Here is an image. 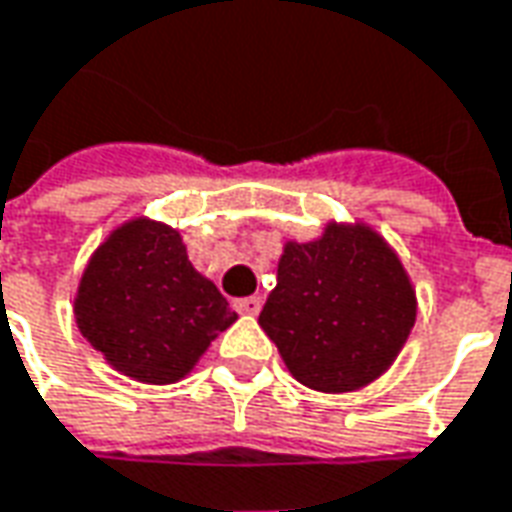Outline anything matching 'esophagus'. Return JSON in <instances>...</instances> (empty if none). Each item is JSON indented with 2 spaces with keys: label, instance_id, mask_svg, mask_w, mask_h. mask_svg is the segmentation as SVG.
I'll return each instance as SVG.
<instances>
[{
  "label": "esophagus",
  "instance_id": "obj_1",
  "mask_svg": "<svg viewBox=\"0 0 512 512\" xmlns=\"http://www.w3.org/2000/svg\"><path fill=\"white\" fill-rule=\"evenodd\" d=\"M234 308H237L239 314L256 317V314L262 311V300H259V297H239V300H234Z\"/></svg>",
  "mask_w": 512,
  "mask_h": 512
}]
</instances>
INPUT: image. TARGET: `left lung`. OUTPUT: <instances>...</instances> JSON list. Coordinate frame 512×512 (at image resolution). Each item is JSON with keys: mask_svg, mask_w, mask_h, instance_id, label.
I'll use <instances>...</instances> for the list:
<instances>
[{"mask_svg": "<svg viewBox=\"0 0 512 512\" xmlns=\"http://www.w3.org/2000/svg\"><path fill=\"white\" fill-rule=\"evenodd\" d=\"M416 320L400 259L364 226L289 242L259 325L303 386L353 391L383 375Z\"/></svg>", "mask_w": 512, "mask_h": 512, "instance_id": "obj_1", "label": "left lung"}]
</instances>
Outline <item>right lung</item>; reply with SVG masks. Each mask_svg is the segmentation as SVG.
I'll list each match as a JSON object with an SVG mask.
<instances>
[{
	"instance_id": "1",
	"label": "right lung",
	"mask_w": 512,
	"mask_h": 512,
	"mask_svg": "<svg viewBox=\"0 0 512 512\" xmlns=\"http://www.w3.org/2000/svg\"><path fill=\"white\" fill-rule=\"evenodd\" d=\"M237 314L195 273L181 237L132 220L101 245L82 275L76 325L118 372L140 383H176Z\"/></svg>"
}]
</instances>
